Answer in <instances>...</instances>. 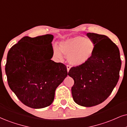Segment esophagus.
<instances>
[{"label": "esophagus", "mask_w": 127, "mask_h": 127, "mask_svg": "<svg viewBox=\"0 0 127 127\" xmlns=\"http://www.w3.org/2000/svg\"><path fill=\"white\" fill-rule=\"evenodd\" d=\"M66 68H67V71L68 72L69 71V69H70V68H71V66H70L69 65H67Z\"/></svg>", "instance_id": "34e87169"}]
</instances>
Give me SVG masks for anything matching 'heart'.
<instances>
[{
	"instance_id": "obj_1",
	"label": "heart",
	"mask_w": 127,
	"mask_h": 127,
	"mask_svg": "<svg viewBox=\"0 0 127 127\" xmlns=\"http://www.w3.org/2000/svg\"><path fill=\"white\" fill-rule=\"evenodd\" d=\"M95 51V45L90 39L75 36L59 43V48L54 46V55L58 58H62V54L68 58L73 66H81L90 61Z\"/></svg>"
}]
</instances>
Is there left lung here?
Returning a JSON list of instances; mask_svg holds the SVG:
<instances>
[{"label": "left lung", "instance_id": "left-lung-1", "mask_svg": "<svg viewBox=\"0 0 127 127\" xmlns=\"http://www.w3.org/2000/svg\"><path fill=\"white\" fill-rule=\"evenodd\" d=\"M95 45L88 62L72 67L68 75L74 80L72 95L76 104L90 107L104 102L110 95L120 78L121 66L118 48L108 37L88 33Z\"/></svg>", "mask_w": 127, "mask_h": 127}]
</instances>
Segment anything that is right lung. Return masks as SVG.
Returning a JSON list of instances; mask_svg holds the SVG:
<instances>
[{"label": "right lung", "mask_w": 127, "mask_h": 127, "mask_svg": "<svg viewBox=\"0 0 127 127\" xmlns=\"http://www.w3.org/2000/svg\"><path fill=\"white\" fill-rule=\"evenodd\" d=\"M53 39L50 34L25 36L7 54L5 72L9 87L23 104L32 108L49 106L56 88L68 75L64 64L51 60Z\"/></svg>", "instance_id": "1"}]
</instances>
